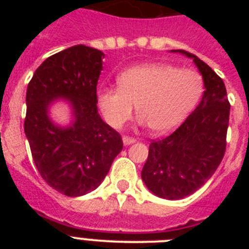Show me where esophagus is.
I'll list each match as a JSON object with an SVG mask.
<instances>
[{"label": "esophagus", "instance_id": "esophagus-1", "mask_svg": "<svg viewBox=\"0 0 249 249\" xmlns=\"http://www.w3.org/2000/svg\"><path fill=\"white\" fill-rule=\"evenodd\" d=\"M122 141H123V144H124V146H129V144L135 143V142H136V140H135V138H132V137H127V136H123Z\"/></svg>", "mask_w": 249, "mask_h": 249}]
</instances>
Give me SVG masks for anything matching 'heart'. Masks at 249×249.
Masks as SVG:
<instances>
[{"label":"heart","mask_w":249,"mask_h":249,"mask_svg":"<svg viewBox=\"0 0 249 249\" xmlns=\"http://www.w3.org/2000/svg\"><path fill=\"white\" fill-rule=\"evenodd\" d=\"M118 87H103L97 92V105L103 118L113 128L131 120L133 105L138 123L148 124L156 135L177 128L203 93L198 72L168 63H143L129 67L117 76Z\"/></svg>","instance_id":"obj_1"}]
</instances>
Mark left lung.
Here are the masks:
<instances>
[{
	"label": "left lung",
	"instance_id": "left-lung-1",
	"mask_svg": "<svg viewBox=\"0 0 249 249\" xmlns=\"http://www.w3.org/2000/svg\"><path fill=\"white\" fill-rule=\"evenodd\" d=\"M171 52L192 58L202 74L204 92L197 108L172 135L149 144L142 181L164 199H182L206 183L226 151L230 102L226 86L210 66L183 50Z\"/></svg>",
	"mask_w": 249,
	"mask_h": 249
}]
</instances>
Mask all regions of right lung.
<instances>
[{"label": "right lung", "mask_w": 249, "mask_h": 249, "mask_svg": "<svg viewBox=\"0 0 249 249\" xmlns=\"http://www.w3.org/2000/svg\"><path fill=\"white\" fill-rule=\"evenodd\" d=\"M103 57L96 48L72 46L43 61L28 83L25 133L32 158L41 177L68 197L96 190L123 148L120 133L98 113ZM61 100L71 111L65 126L50 117L52 106Z\"/></svg>", "instance_id": "right-lung-1"}]
</instances>
